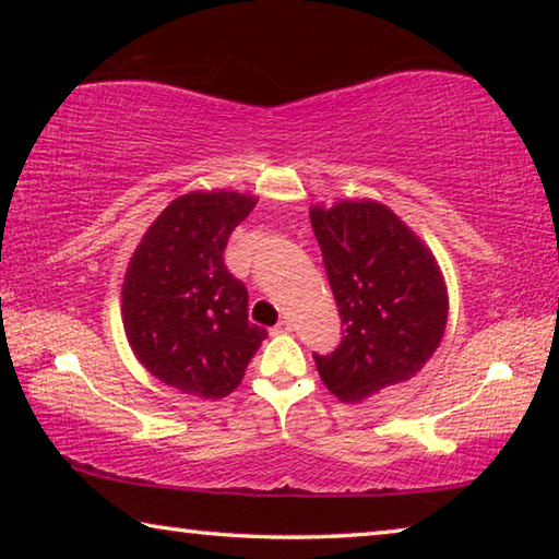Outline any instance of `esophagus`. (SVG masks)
Here are the masks:
<instances>
[{
  "instance_id": "1",
  "label": "esophagus",
  "mask_w": 559,
  "mask_h": 559,
  "mask_svg": "<svg viewBox=\"0 0 559 559\" xmlns=\"http://www.w3.org/2000/svg\"><path fill=\"white\" fill-rule=\"evenodd\" d=\"M290 330H293V323H290V320L283 318V320H278L276 325H273L271 333H273V335H286V333H290Z\"/></svg>"
}]
</instances>
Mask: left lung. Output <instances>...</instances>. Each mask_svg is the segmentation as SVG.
Wrapping results in <instances>:
<instances>
[{"label": "left lung", "instance_id": "left-lung-1", "mask_svg": "<svg viewBox=\"0 0 559 559\" xmlns=\"http://www.w3.org/2000/svg\"><path fill=\"white\" fill-rule=\"evenodd\" d=\"M310 224L345 325L333 353L313 359L330 392L362 402L427 365L447 328V286L431 251L384 204L313 206Z\"/></svg>", "mask_w": 559, "mask_h": 559}]
</instances>
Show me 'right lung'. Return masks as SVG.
Listing matches in <instances>:
<instances>
[{"label": "right lung", "mask_w": 559, "mask_h": 559, "mask_svg": "<svg viewBox=\"0 0 559 559\" xmlns=\"http://www.w3.org/2000/svg\"><path fill=\"white\" fill-rule=\"evenodd\" d=\"M257 200L192 192L175 200L132 253L122 325L150 374L219 400L239 386L266 330L249 323V290L226 271L224 249Z\"/></svg>", "instance_id": "right-lung-1"}]
</instances>
